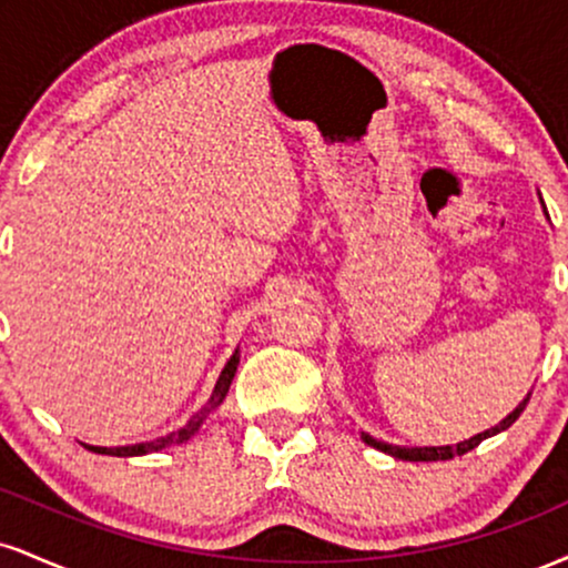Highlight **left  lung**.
<instances>
[{
	"label": "left lung",
	"mask_w": 568,
	"mask_h": 568,
	"mask_svg": "<svg viewBox=\"0 0 568 568\" xmlns=\"http://www.w3.org/2000/svg\"><path fill=\"white\" fill-rule=\"evenodd\" d=\"M526 403H529V395H526L524 400H520L518 406H515L513 414H507L505 419H501L497 427L486 429V433H478V435H473L470 440H462V443H456V446H425V448H406V446H393V443H384V440H376V438H371L368 433H361V438L366 440L368 446H374V448H379V452H384V454L395 456V459H406V462H446V459H454V456H462V454L473 452V448L478 446L480 440L491 438V435H497V433H501V429H507V427H510L513 422L518 419L520 414H524Z\"/></svg>",
	"instance_id": "left-lung-1"
}]
</instances>
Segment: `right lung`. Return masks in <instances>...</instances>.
<instances>
[{"instance_id": "1", "label": "right lung", "mask_w": 568, "mask_h": 568, "mask_svg": "<svg viewBox=\"0 0 568 568\" xmlns=\"http://www.w3.org/2000/svg\"><path fill=\"white\" fill-rule=\"evenodd\" d=\"M237 363H240V352L234 349V355L230 357V361H226L224 371H221L216 387H213L211 400H207L205 406H202V408L197 410V414H194L192 419H189L186 425L179 429V433H171V435H165V438L149 440V443H135V446H116V448L88 446V448H90V452H95V454H109V456H141V454H152V452H160V448H168V446H175V443L189 440L194 433H197L202 422L207 419V414H211L213 408H219L221 403H224L226 393H230V384H232V379H234V371H237Z\"/></svg>"}]
</instances>
